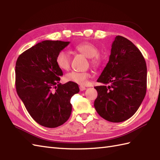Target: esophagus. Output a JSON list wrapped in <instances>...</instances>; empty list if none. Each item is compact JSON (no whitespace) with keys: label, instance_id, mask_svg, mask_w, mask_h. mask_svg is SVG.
I'll return each instance as SVG.
<instances>
[{"label":"esophagus","instance_id":"1","mask_svg":"<svg viewBox=\"0 0 160 160\" xmlns=\"http://www.w3.org/2000/svg\"><path fill=\"white\" fill-rule=\"evenodd\" d=\"M79 88H80V90L81 91H84V90L86 89V87H84V86H82V85H80Z\"/></svg>","mask_w":160,"mask_h":160}]
</instances>
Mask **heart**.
<instances>
[{"instance_id":"obj_1","label":"heart","mask_w":160,"mask_h":160,"mask_svg":"<svg viewBox=\"0 0 160 160\" xmlns=\"http://www.w3.org/2000/svg\"><path fill=\"white\" fill-rule=\"evenodd\" d=\"M77 52L84 54L91 59V62L94 66H98L101 62L100 56H98L99 49L98 47L89 42H83L78 44L74 47ZM70 56L65 50H61L58 53L56 57V62L61 69L67 70L70 66ZM91 77L90 73L87 71H73L68 73L65 76V80L69 82H73L79 84H84Z\"/></svg>"}]
</instances>
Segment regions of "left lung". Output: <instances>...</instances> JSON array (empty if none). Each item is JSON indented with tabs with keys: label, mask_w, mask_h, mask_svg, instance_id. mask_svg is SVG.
Wrapping results in <instances>:
<instances>
[{
	"label": "left lung",
	"mask_w": 160,
	"mask_h": 160,
	"mask_svg": "<svg viewBox=\"0 0 160 160\" xmlns=\"http://www.w3.org/2000/svg\"><path fill=\"white\" fill-rule=\"evenodd\" d=\"M147 78V64L140 51L127 38L117 36L109 60L97 80L104 85L95 87L98 97L94 107L98 113L111 122L132 117L145 97Z\"/></svg>",
	"instance_id": "left-lung-1"
}]
</instances>
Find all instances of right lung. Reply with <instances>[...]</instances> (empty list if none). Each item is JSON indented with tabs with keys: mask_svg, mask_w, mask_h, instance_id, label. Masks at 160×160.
Returning a JSON list of instances; mask_svg holds the SVG:
<instances>
[{
	"mask_svg": "<svg viewBox=\"0 0 160 160\" xmlns=\"http://www.w3.org/2000/svg\"><path fill=\"white\" fill-rule=\"evenodd\" d=\"M70 42L44 40L20 54L16 63V88L26 109L37 123L56 128L69 118L71 98L78 84L59 83L63 73L56 62L58 53Z\"/></svg>",
	"mask_w": 160,
	"mask_h": 160,
	"instance_id": "obj_1",
	"label": "right lung"
}]
</instances>
